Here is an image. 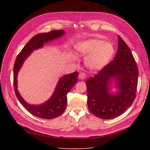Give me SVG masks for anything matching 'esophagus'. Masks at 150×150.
Returning <instances> with one entry per match:
<instances>
[{
  "label": "esophagus",
  "instance_id": "obj_1",
  "mask_svg": "<svg viewBox=\"0 0 150 150\" xmlns=\"http://www.w3.org/2000/svg\"><path fill=\"white\" fill-rule=\"evenodd\" d=\"M79 78L81 79H85V73H83V72H80L79 74Z\"/></svg>",
  "mask_w": 150,
  "mask_h": 150
}]
</instances>
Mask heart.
I'll return each instance as SVG.
<instances>
[{
    "instance_id": "heart-1",
    "label": "heart",
    "mask_w": 150,
    "mask_h": 150,
    "mask_svg": "<svg viewBox=\"0 0 150 150\" xmlns=\"http://www.w3.org/2000/svg\"><path fill=\"white\" fill-rule=\"evenodd\" d=\"M77 53L87 56L85 63L92 70H100L112 60L115 49L112 43L98 39H90L80 41L75 46Z\"/></svg>"
}]
</instances>
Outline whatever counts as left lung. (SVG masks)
Wrapping results in <instances>:
<instances>
[{"mask_svg":"<svg viewBox=\"0 0 150 150\" xmlns=\"http://www.w3.org/2000/svg\"><path fill=\"white\" fill-rule=\"evenodd\" d=\"M114 60L86 81L88 107L91 113L103 119L115 118L123 114L136 97L138 70L132 53L120 37ZM115 77L120 90L116 95L108 93V83Z\"/></svg>","mask_w":150,"mask_h":150,"instance_id":"obj_1","label":"left lung"}]
</instances>
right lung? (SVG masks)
Instances as JSON below:
<instances>
[{"instance_id":"obj_1","label":"right lung","mask_w":150,"mask_h":150,"mask_svg":"<svg viewBox=\"0 0 150 150\" xmlns=\"http://www.w3.org/2000/svg\"><path fill=\"white\" fill-rule=\"evenodd\" d=\"M63 30H53L49 33H40L34 35L18 54L13 67V86L15 93L24 108L33 115L42 118L50 119L61 115L66 109L68 93L78 81V72H75L61 78L57 83L55 91L50 99L43 104L33 105L27 103L19 95L17 90V74L22 67L24 61L33 50L42 47L45 42L56 39L64 34Z\"/></svg>"}]
</instances>
